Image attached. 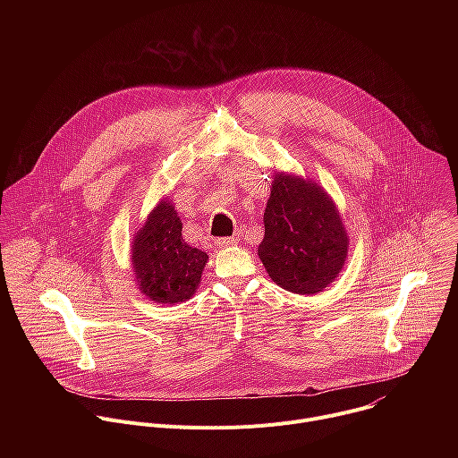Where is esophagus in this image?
<instances>
[{
	"label": "esophagus",
	"mask_w": 458,
	"mask_h": 458,
	"mask_svg": "<svg viewBox=\"0 0 458 458\" xmlns=\"http://www.w3.org/2000/svg\"><path fill=\"white\" fill-rule=\"evenodd\" d=\"M216 244H217V248H230V246L237 244V239L235 237H223V239H217Z\"/></svg>",
	"instance_id": "obj_1"
}]
</instances>
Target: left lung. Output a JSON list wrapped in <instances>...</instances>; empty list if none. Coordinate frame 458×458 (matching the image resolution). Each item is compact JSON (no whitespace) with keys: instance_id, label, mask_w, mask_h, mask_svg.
I'll list each match as a JSON object with an SVG mask.
<instances>
[{"instance_id":"left-lung-1","label":"left lung","mask_w":458,"mask_h":458,"mask_svg":"<svg viewBox=\"0 0 458 458\" xmlns=\"http://www.w3.org/2000/svg\"><path fill=\"white\" fill-rule=\"evenodd\" d=\"M257 255L270 279L301 295H317L344 268L350 237L332 195L318 182L274 172Z\"/></svg>"}]
</instances>
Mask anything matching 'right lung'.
Instances as JSON below:
<instances>
[{
  "label": "right lung",
  "mask_w": 458,
  "mask_h": 458,
  "mask_svg": "<svg viewBox=\"0 0 458 458\" xmlns=\"http://www.w3.org/2000/svg\"><path fill=\"white\" fill-rule=\"evenodd\" d=\"M182 223L174 201L165 195L136 230L132 246L134 281L140 292L157 304L188 301L201 284L208 253L182 239Z\"/></svg>",
  "instance_id": "right-lung-1"
}]
</instances>
